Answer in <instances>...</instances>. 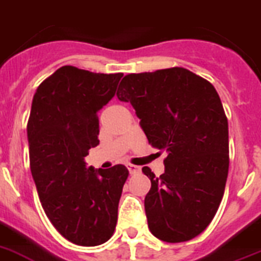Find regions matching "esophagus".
I'll return each instance as SVG.
<instances>
[{
  "mask_svg": "<svg viewBox=\"0 0 261 261\" xmlns=\"http://www.w3.org/2000/svg\"><path fill=\"white\" fill-rule=\"evenodd\" d=\"M127 170L130 171V174H137V172L141 171V167H138V166H135V164L128 163L127 164Z\"/></svg>",
  "mask_w": 261,
  "mask_h": 261,
  "instance_id": "34e87169",
  "label": "esophagus"
}]
</instances>
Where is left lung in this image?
I'll use <instances>...</instances> for the list:
<instances>
[{"label": "left lung", "instance_id": "1", "mask_svg": "<svg viewBox=\"0 0 261 261\" xmlns=\"http://www.w3.org/2000/svg\"><path fill=\"white\" fill-rule=\"evenodd\" d=\"M117 97L130 102L148 143L166 150L164 172L144 198L148 228L167 243L191 240L218 211L228 176V122L218 91L183 67L128 74Z\"/></svg>", "mask_w": 261, "mask_h": 261}]
</instances>
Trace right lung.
I'll list each match as a JSON object with an SVG mask.
<instances>
[{
	"mask_svg": "<svg viewBox=\"0 0 261 261\" xmlns=\"http://www.w3.org/2000/svg\"><path fill=\"white\" fill-rule=\"evenodd\" d=\"M122 76L62 66L33 97L28 122L33 179L51 224L78 246L103 244L117 225L128 170L123 164L95 170L85 158L99 144L98 111L113 99Z\"/></svg>",
	"mask_w": 261,
	"mask_h": 261,
	"instance_id": "obj_1",
	"label": "right lung"
}]
</instances>
